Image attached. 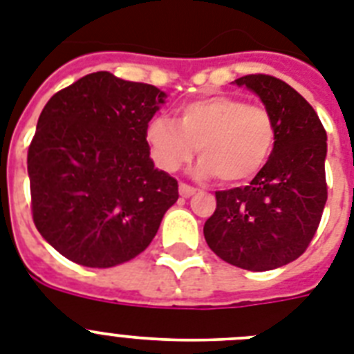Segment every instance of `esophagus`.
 Returning <instances> with one entry per match:
<instances>
[{"label":"esophagus","mask_w":354,"mask_h":354,"mask_svg":"<svg viewBox=\"0 0 354 354\" xmlns=\"http://www.w3.org/2000/svg\"><path fill=\"white\" fill-rule=\"evenodd\" d=\"M194 192H196L194 187L187 185V183H180V196H182V198H191Z\"/></svg>","instance_id":"obj_1"}]
</instances>
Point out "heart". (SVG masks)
<instances>
[{
  "instance_id": "b5f03b06",
  "label": "heart",
  "mask_w": 354,
  "mask_h": 354,
  "mask_svg": "<svg viewBox=\"0 0 354 354\" xmlns=\"http://www.w3.org/2000/svg\"><path fill=\"white\" fill-rule=\"evenodd\" d=\"M145 140L160 169L174 172L192 160L200 178L243 183L257 176L275 144V122L263 106L232 95H210L178 109V122L158 115L145 127Z\"/></svg>"
}]
</instances>
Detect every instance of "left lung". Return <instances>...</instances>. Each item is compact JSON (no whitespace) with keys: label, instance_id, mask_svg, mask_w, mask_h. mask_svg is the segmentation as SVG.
I'll use <instances>...</instances> for the list:
<instances>
[{"label":"left lung","instance_id":"8db88e82","mask_svg":"<svg viewBox=\"0 0 354 354\" xmlns=\"http://www.w3.org/2000/svg\"><path fill=\"white\" fill-rule=\"evenodd\" d=\"M234 84L246 86L268 109L275 144L250 185L216 192L203 234L228 264L266 272L301 257L319 228L328 200V136L308 100L281 79L257 73Z\"/></svg>","mask_w":354,"mask_h":354}]
</instances>
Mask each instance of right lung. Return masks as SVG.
Returning <instances> with one entry per match:
<instances>
[{
    "label": "right lung",
    "instance_id": "1",
    "mask_svg": "<svg viewBox=\"0 0 354 354\" xmlns=\"http://www.w3.org/2000/svg\"><path fill=\"white\" fill-rule=\"evenodd\" d=\"M167 95L109 71L46 102L28 147L32 216L61 255L111 268L149 246L178 182L154 167L145 127Z\"/></svg>",
    "mask_w": 354,
    "mask_h": 354
}]
</instances>
